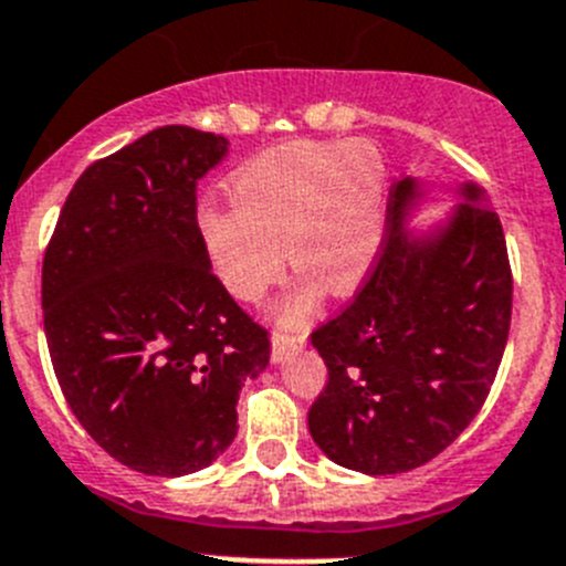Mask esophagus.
<instances>
[{
  "label": "esophagus",
  "instance_id": "34e87169",
  "mask_svg": "<svg viewBox=\"0 0 566 566\" xmlns=\"http://www.w3.org/2000/svg\"><path fill=\"white\" fill-rule=\"evenodd\" d=\"M304 343H307V335H304V332H301V335H282V332H276V335H273V346H271L273 363L287 360L295 348H301Z\"/></svg>",
  "mask_w": 566,
  "mask_h": 566
}]
</instances>
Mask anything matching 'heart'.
<instances>
[{"label": "heart", "instance_id": "1", "mask_svg": "<svg viewBox=\"0 0 566 566\" xmlns=\"http://www.w3.org/2000/svg\"><path fill=\"white\" fill-rule=\"evenodd\" d=\"M229 192L234 206H200L198 237L211 271L234 298L248 304L265 298L290 256L304 276L279 310L282 318L301 321L315 307L318 284L348 293L377 256L388 170L371 142L271 147L242 164Z\"/></svg>", "mask_w": 566, "mask_h": 566}]
</instances>
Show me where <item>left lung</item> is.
<instances>
[{
	"label": "left lung",
	"mask_w": 566,
	"mask_h": 566,
	"mask_svg": "<svg viewBox=\"0 0 566 566\" xmlns=\"http://www.w3.org/2000/svg\"><path fill=\"white\" fill-rule=\"evenodd\" d=\"M413 178L388 198V234L346 310L310 335L326 388L310 432L335 463L399 474L443 452L483 408L511 326L509 248L474 184L427 237H408Z\"/></svg>",
	"instance_id": "obj_1"
}]
</instances>
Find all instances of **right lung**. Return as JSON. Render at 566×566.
I'll list each match as a JSON object with an SVG mask.
<instances>
[{
	"instance_id": "right-lung-1",
	"label": "right lung",
	"mask_w": 566,
	"mask_h": 566,
	"mask_svg": "<svg viewBox=\"0 0 566 566\" xmlns=\"http://www.w3.org/2000/svg\"><path fill=\"white\" fill-rule=\"evenodd\" d=\"M229 142L164 125L86 167L41 268L52 368L94 441L142 474L209 467L237 436L245 379L271 337L198 237V181Z\"/></svg>"
}]
</instances>
